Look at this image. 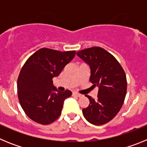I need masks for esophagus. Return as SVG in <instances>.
Masks as SVG:
<instances>
[{"instance_id":"1","label":"esophagus","mask_w":147,"mask_h":147,"mask_svg":"<svg viewBox=\"0 0 147 147\" xmlns=\"http://www.w3.org/2000/svg\"><path fill=\"white\" fill-rule=\"evenodd\" d=\"M73 96H76V97H80L81 96V94H80V93H73Z\"/></svg>"}]
</instances>
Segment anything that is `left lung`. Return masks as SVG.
Here are the masks:
<instances>
[{
    "label": "left lung",
    "instance_id": "8db88e82",
    "mask_svg": "<svg viewBox=\"0 0 147 147\" xmlns=\"http://www.w3.org/2000/svg\"><path fill=\"white\" fill-rule=\"evenodd\" d=\"M76 55L90 68V82L98 88L96 99L86 95L90 101L82 113L88 121L102 125L117 115L127 93V77L123 67L112 54L100 47L80 51Z\"/></svg>",
    "mask_w": 147,
    "mask_h": 147
}]
</instances>
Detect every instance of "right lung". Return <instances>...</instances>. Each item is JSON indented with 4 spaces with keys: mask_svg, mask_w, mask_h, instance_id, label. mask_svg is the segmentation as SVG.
Wrapping results in <instances>:
<instances>
[{
    "mask_svg": "<svg viewBox=\"0 0 147 147\" xmlns=\"http://www.w3.org/2000/svg\"><path fill=\"white\" fill-rule=\"evenodd\" d=\"M76 51L62 52L39 49L23 65L18 79V95L28 117L40 124H49L59 117L65 99L72 94L69 90L59 91L52 79L74 57Z\"/></svg>",
    "mask_w": 147,
    "mask_h": 147,
    "instance_id": "obj_1",
    "label": "right lung"
}]
</instances>
